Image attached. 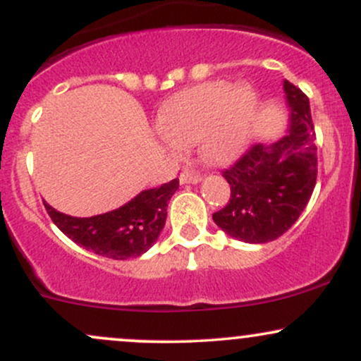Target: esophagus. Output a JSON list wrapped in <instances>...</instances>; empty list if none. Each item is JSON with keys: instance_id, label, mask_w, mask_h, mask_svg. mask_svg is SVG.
Masks as SVG:
<instances>
[{"instance_id": "34e87169", "label": "esophagus", "mask_w": 361, "mask_h": 361, "mask_svg": "<svg viewBox=\"0 0 361 361\" xmlns=\"http://www.w3.org/2000/svg\"><path fill=\"white\" fill-rule=\"evenodd\" d=\"M202 181V176L198 175V173H193V171H183L180 175V183L181 185H188V183H200Z\"/></svg>"}]
</instances>
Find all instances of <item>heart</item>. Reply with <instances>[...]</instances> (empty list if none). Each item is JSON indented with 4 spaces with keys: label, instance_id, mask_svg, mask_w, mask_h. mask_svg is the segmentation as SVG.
Instances as JSON below:
<instances>
[{
    "label": "heart",
    "instance_id": "heart-1",
    "mask_svg": "<svg viewBox=\"0 0 361 361\" xmlns=\"http://www.w3.org/2000/svg\"><path fill=\"white\" fill-rule=\"evenodd\" d=\"M258 117V94L247 82L209 81L186 88L164 105L157 126L175 154L198 142L202 161L231 164L246 151Z\"/></svg>",
    "mask_w": 361,
    "mask_h": 361
}]
</instances>
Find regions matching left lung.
I'll use <instances>...</instances> for the list:
<instances>
[{"label": "left lung", "instance_id": "1", "mask_svg": "<svg viewBox=\"0 0 361 361\" xmlns=\"http://www.w3.org/2000/svg\"><path fill=\"white\" fill-rule=\"evenodd\" d=\"M283 91L290 110L287 134L270 146L255 144L222 173L231 198L212 219L238 241H275L295 224L316 186L317 147L309 98L287 80Z\"/></svg>", "mask_w": 361, "mask_h": 361}]
</instances>
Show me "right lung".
I'll list each match as a JSON object with an SVG mask.
<instances>
[{
  "label": "right lung",
  "mask_w": 361,
  "mask_h": 361,
  "mask_svg": "<svg viewBox=\"0 0 361 361\" xmlns=\"http://www.w3.org/2000/svg\"><path fill=\"white\" fill-rule=\"evenodd\" d=\"M178 178L157 188L142 190L130 202L93 217H73L44 202L52 222L85 250L111 259L137 258L159 238L166 224L168 202L178 190Z\"/></svg>",
  "instance_id": "right-lung-1"
}]
</instances>
